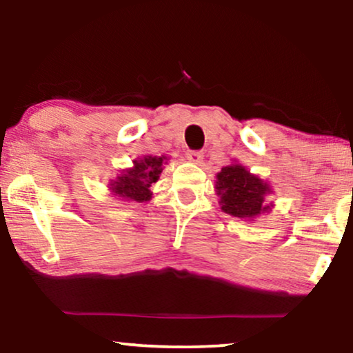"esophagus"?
<instances>
[{
  "label": "esophagus",
  "instance_id": "1",
  "mask_svg": "<svg viewBox=\"0 0 353 353\" xmlns=\"http://www.w3.org/2000/svg\"><path fill=\"white\" fill-rule=\"evenodd\" d=\"M188 159H190L192 163H201L202 159H204V152H201V151H190V152H188Z\"/></svg>",
  "mask_w": 353,
  "mask_h": 353
}]
</instances>
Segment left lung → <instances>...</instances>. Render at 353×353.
<instances>
[{
  "label": "left lung",
  "instance_id": "1",
  "mask_svg": "<svg viewBox=\"0 0 353 353\" xmlns=\"http://www.w3.org/2000/svg\"><path fill=\"white\" fill-rule=\"evenodd\" d=\"M215 191L220 197L221 210L239 219L252 220L272 210V202L265 201L272 188L262 178L248 172L241 163H231L216 173Z\"/></svg>",
  "mask_w": 353,
  "mask_h": 353
}]
</instances>
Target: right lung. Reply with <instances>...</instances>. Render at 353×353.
Instances as JSON below:
<instances>
[{"mask_svg": "<svg viewBox=\"0 0 353 353\" xmlns=\"http://www.w3.org/2000/svg\"><path fill=\"white\" fill-rule=\"evenodd\" d=\"M165 161V156H146L133 161L132 168H127L115 180H110L109 190L114 196L122 197V201H151L152 192L149 188L159 180Z\"/></svg>", "mask_w": 353, "mask_h": 353, "instance_id": "right-lung-1", "label": "right lung"}]
</instances>
